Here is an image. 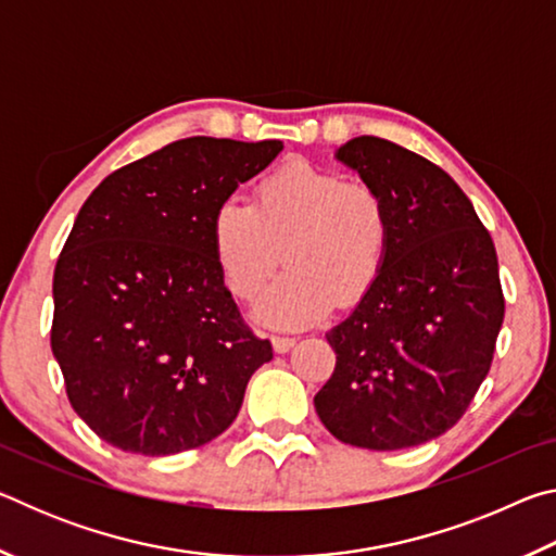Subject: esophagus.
<instances>
[{
	"label": "esophagus",
	"instance_id": "esophagus-1",
	"mask_svg": "<svg viewBox=\"0 0 556 556\" xmlns=\"http://www.w3.org/2000/svg\"><path fill=\"white\" fill-rule=\"evenodd\" d=\"M294 345H296V338L271 336V348H275V353H289Z\"/></svg>",
	"mask_w": 556,
	"mask_h": 556
}]
</instances>
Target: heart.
<instances>
[{
    "mask_svg": "<svg viewBox=\"0 0 556 556\" xmlns=\"http://www.w3.org/2000/svg\"><path fill=\"white\" fill-rule=\"evenodd\" d=\"M223 281L255 299L279 262L289 267L260 299L269 328H306L333 304L351 308L378 287L392 248L390 205L378 186L294 159L262 178L255 201L225 199L211 215Z\"/></svg>",
    "mask_w": 556,
    "mask_h": 556,
    "instance_id": "b5f03b06",
    "label": "heart"
}]
</instances>
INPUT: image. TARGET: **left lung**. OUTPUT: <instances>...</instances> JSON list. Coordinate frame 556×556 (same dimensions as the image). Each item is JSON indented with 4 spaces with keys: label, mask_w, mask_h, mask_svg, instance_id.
Segmentation results:
<instances>
[{
    "label": "left lung",
    "mask_w": 556,
    "mask_h": 556,
    "mask_svg": "<svg viewBox=\"0 0 556 556\" xmlns=\"http://www.w3.org/2000/svg\"><path fill=\"white\" fill-rule=\"evenodd\" d=\"M338 159L378 186L392 215L382 277L326 333L336 370L314 397L343 444H427L464 417L491 370L505 316L491 232L444 168L380 137Z\"/></svg>",
    "instance_id": "obj_1"
}]
</instances>
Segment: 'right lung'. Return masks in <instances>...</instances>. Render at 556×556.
Here are the masks:
<instances>
[{"mask_svg":"<svg viewBox=\"0 0 556 556\" xmlns=\"http://www.w3.org/2000/svg\"><path fill=\"white\" fill-rule=\"evenodd\" d=\"M279 139L188 137L112 172L53 271L51 351L78 417L129 454L168 456L228 429L271 343L242 321L211 215Z\"/></svg>","mask_w":556,"mask_h":556,"instance_id":"right-lung-1","label":"right lung"}]
</instances>
